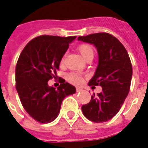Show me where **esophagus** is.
Returning a JSON list of instances; mask_svg holds the SVG:
<instances>
[{"instance_id":"1","label":"esophagus","mask_w":148,"mask_h":148,"mask_svg":"<svg viewBox=\"0 0 148 148\" xmlns=\"http://www.w3.org/2000/svg\"><path fill=\"white\" fill-rule=\"evenodd\" d=\"M76 91L77 92H80V91H82V88H80V87H77Z\"/></svg>"}]
</instances>
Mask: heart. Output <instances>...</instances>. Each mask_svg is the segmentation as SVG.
<instances>
[{"label": "heart", "mask_w": 148, "mask_h": 148, "mask_svg": "<svg viewBox=\"0 0 148 148\" xmlns=\"http://www.w3.org/2000/svg\"><path fill=\"white\" fill-rule=\"evenodd\" d=\"M78 51L80 52V55L86 62L89 60H92L94 55V50L93 48L90 44L87 43H83L80 44L77 47ZM64 62V56L61 59V64H63ZM67 79L70 83L75 85H79L83 82V77L80 74H77L76 72H71L67 75Z\"/></svg>", "instance_id": "heart-1"}]
</instances>
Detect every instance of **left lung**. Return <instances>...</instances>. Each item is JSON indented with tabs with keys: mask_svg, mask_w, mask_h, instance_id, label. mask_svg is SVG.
Wrapping results in <instances>:
<instances>
[{
	"mask_svg": "<svg viewBox=\"0 0 148 148\" xmlns=\"http://www.w3.org/2000/svg\"><path fill=\"white\" fill-rule=\"evenodd\" d=\"M78 40L93 44L99 55V64L90 86H101L102 92L92 95L90 103L82 106L85 117L94 122H104L118 113L130 90L132 65L125 48L107 32H98Z\"/></svg>",
	"mask_w": 148,
	"mask_h": 148,
	"instance_id": "1",
	"label": "left lung"
}]
</instances>
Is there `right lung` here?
<instances>
[{"instance_id": "1", "label": "right lung", "mask_w": 148, "mask_h": 148, "mask_svg": "<svg viewBox=\"0 0 148 148\" xmlns=\"http://www.w3.org/2000/svg\"><path fill=\"white\" fill-rule=\"evenodd\" d=\"M75 38L48 35L36 37L24 47L18 58L16 89L25 110L38 122L54 121L63 99L76 92L75 87L62 78L57 90L48 85L49 80L55 78L61 59Z\"/></svg>"}]
</instances>
